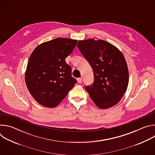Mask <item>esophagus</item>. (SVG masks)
<instances>
[{"label":"esophagus","mask_w":155,"mask_h":155,"mask_svg":"<svg viewBox=\"0 0 155 155\" xmlns=\"http://www.w3.org/2000/svg\"><path fill=\"white\" fill-rule=\"evenodd\" d=\"M77 80H78V82L79 83H81L82 82V78H78L77 79Z\"/></svg>","instance_id":"obj_1"}]
</instances>
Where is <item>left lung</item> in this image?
Instances as JSON below:
<instances>
[{"instance_id":"1","label":"left lung","mask_w":155,"mask_h":155,"mask_svg":"<svg viewBox=\"0 0 155 155\" xmlns=\"http://www.w3.org/2000/svg\"><path fill=\"white\" fill-rule=\"evenodd\" d=\"M77 47L93 70L94 81L85 87L96 105L102 109L118 104L126 91L129 72L122 53L112 44L93 38L79 40Z\"/></svg>"}]
</instances>
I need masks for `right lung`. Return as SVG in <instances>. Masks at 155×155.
<instances>
[{"label": "right lung", "instance_id": "obj_1", "mask_svg": "<svg viewBox=\"0 0 155 155\" xmlns=\"http://www.w3.org/2000/svg\"><path fill=\"white\" fill-rule=\"evenodd\" d=\"M77 43V40L57 38L41 43L31 54L25 81L29 93L40 105L58 106L77 83L65 61Z\"/></svg>", "mask_w": 155, "mask_h": 155}]
</instances>
